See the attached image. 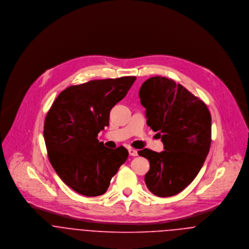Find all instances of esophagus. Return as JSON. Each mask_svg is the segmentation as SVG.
Returning a JSON list of instances; mask_svg holds the SVG:
<instances>
[{"mask_svg": "<svg viewBox=\"0 0 249 249\" xmlns=\"http://www.w3.org/2000/svg\"><path fill=\"white\" fill-rule=\"evenodd\" d=\"M128 152H129V155L130 156H137V150L136 149H134V148H129L128 149Z\"/></svg>", "mask_w": 249, "mask_h": 249, "instance_id": "obj_1", "label": "esophagus"}]
</instances>
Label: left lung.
<instances>
[{
	"label": "left lung",
	"mask_w": 249,
	"mask_h": 249,
	"mask_svg": "<svg viewBox=\"0 0 249 249\" xmlns=\"http://www.w3.org/2000/svg\"><path fill=\"white\" fill-rule=\"evenodd\" d=\"M146 124L157 132L164 151L138 154L149 161L147 189L167 197L183 191L199 173L211 145V114L206 105L173 79L154 76L139 91Z\"/></svg>",
	"instance_id": "left-lung-1"
}]
</instances>
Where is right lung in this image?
<instances>
[{
  "label": "right lung",
  "mask_w": 249,
  "mask_h": 249,
  "mask_svg": "<svg viewBox=\"0 0 249 249\" xmlns=\"http://www.w3.org/2000/svg\"><path fill=\"white\" fill-rule=\"evenodd\" d=\"M135 80V76H123L70 86L50 108L44 124L49 160L74 192L86 196L105 194L111 178L126 161V148H108L97 137L109 125L110 110L126 96Z\"/></svg>",
  "instance_id": "add662e5"
}]
</instances>
